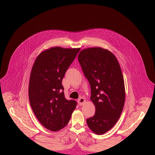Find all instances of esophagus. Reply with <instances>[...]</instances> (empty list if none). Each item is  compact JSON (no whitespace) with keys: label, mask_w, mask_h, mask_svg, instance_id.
<instances>
[{"label":"esophagus","mask_w":155,"mask_h":155,"mask_svg":"<svg viewBox=\"0 0 155 155\" xmlns=\"http://www.w3.org/2000/svg\"><path fill=\"white\" fill-rule=\"evenodd\" d=\"M85 101H86L85 99L84 98H83V97H81V98H80L79 99H78V104H79L80 106H82V105L85 103Z\"/></svg>","instance_id":"34e87169"}]
</instances>
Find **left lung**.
Returning <instances> with one entry per match:
<instances>
[{
  "mask_svg": "<svg viewBox=\"0 0 155 155\" xmlns=\"http://www.w3.org/2000/svg\"><path fill=\"white\" fill-rule=\"evenodd\" d=\"M78 60L95 107L94 116L87 123L94 133L103 134L113 127L123 110L125 90L120 67L113 53L100 47L82 50Z\"/></svg>",
  "mask_w": 155,
  "mask_h": 155,
  "instance_id": "8db88e82",
  "label": "left lung"
}]
</instances>
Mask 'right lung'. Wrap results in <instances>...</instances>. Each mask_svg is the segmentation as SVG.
Segmentation results:
<instances>
[{"mask_svg":"<svg viewBox=\"0 0 155 155\" xmlns=\"http://www.w3.org/2000/svg\"><path fill=\"white\" fill-rule=\"evenodd\" d=\"M80 50L51 48L37 57L32 67L28 87L30 103L41 124L52 131L66 126L77 106L75 100L66 99L61 84Z\"/></svg>","mask_w":155,"mask_h":155,"instance_id":"add662e5","label":"right lung"}]
</instances>
